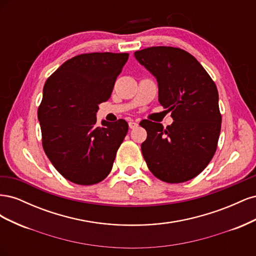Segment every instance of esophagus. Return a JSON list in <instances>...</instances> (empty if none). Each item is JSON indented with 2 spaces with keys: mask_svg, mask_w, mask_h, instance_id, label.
<instances>
[{
  "mask_svg": "<svg viewBox=\"0 0 256 256\" xmlns=\"http://www.w3.org/2000/svg\"><path fill=\"white\" fill-rule=\"evenodd\" d=\"M138 126V124L136 122H134V120L129 122V128H130V129H134V128H136Z\"/></svg>",
  "mask_w": 256,
  "mask_h": 256,
  "instance_id": "1",
  "label": "esophagus"
}]
</instances>
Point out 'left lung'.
Returning a JSON list of instances; mask_svg holds the SVG:
<instances>
[{
    "label": "left lung",
    "instance_id": "8db88e82",
    "mask_svg": "<svg viewBox=\"0 0 256 256\" xmlns=\"http://www.w3.org/2000/svg\"><path fill=\"white\" fill-rule=\"evenodd\" d=\"M136 58L156 76L160 104L174 122L144 120L147 132L141 150L150 171L158 180L180 184L192 180L208 166L218 146L222 116L214 80L190 53L180 48H146Z\"/></svg>",
    "mask_w": 256,
    "mask_h": 256
}]
</instances>
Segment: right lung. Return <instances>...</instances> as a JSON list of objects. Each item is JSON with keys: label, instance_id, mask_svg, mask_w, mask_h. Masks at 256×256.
Here are the masks:
<instances>
[{"label": "right lung", "instance_id": "1", "mask_svg": "<svg viewBox=\"0 0 256 256\" xmlns=\"http://www.w3.org/2000/svg\"><path fill=\"white\" fill-rule=\"evenodd\" d=\"M128 53H83L66 60L44 86L38 106L44 150L69 182L90 186L110 174L128 132L126 120L97 126L98 104L111 97Z\"/></svg>", "mask_w": 256, "mask_h": 256}]
</instances>
